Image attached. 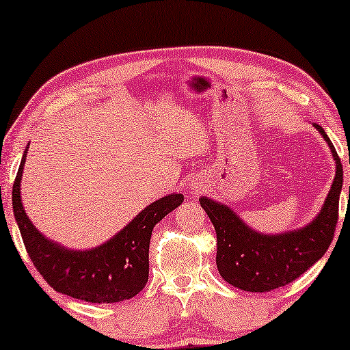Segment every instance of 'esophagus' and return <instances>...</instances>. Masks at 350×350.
<instances>
[{
	"instance_id": "34e87169",
	"label": "esophagus",
	"mask_w": 350,
	"mask_h": 350,
	"mask_svg": "<svg viewBox=\"0 0 350 350\" xmlns=\"http://www.w3.org/2000/svg\"><path fill=\"white\" fill-rule=\"evenodd\" d=\"M189 185H190V190L195 191V193H196V191H198V190H201L200 185H198V182H191V184H189Z\"/></svg>"
}]
</instances>
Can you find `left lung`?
Returning <instances> with one entry per match:
<instances>
[{
    "label": "left lung",
    "instance_id": "1",
    "mask_svg": "<svg viewBox=\"0 0 350 350\" xmlns=\"http://www.w3.org/2000/svg\"><path fill=\"white\" fill-rule=\"evenodd\" d=\"M328 142L336 161V176L321 214L304 228L284 234H260L249 228L225 204L201 196L200 204L217 233L219 273L226 282L247 292H269L284 287L306 273L332 244L339 215L342 165L321 125L314 124ZM350 195V187H349Z\"/></svg>",
    "mask_w": 350,
    "mask_h": 350
}]
</instances>
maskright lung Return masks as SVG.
Wrapping results in <instances>:
<instances>
[{
	"label": "right lung",
	"mask_w": 350,
	"mask_h": 350,
	"mask_svg": "<svg viewBox=\"0 0 350 350\" xmlns=\"http://www.w3.org/2000/svg\"><path fill=\"white\" fill-rule=\"evenodd\" d=\"M27 150L12 187L14 217L34 268L57 292L88 303H117L133 298L149 279V244L154 226L182 204L184 195L171 193L136 215L124 230L90 250H68L49 241L27 217L21 180Z\"/></svg>",
	"instance_id": "right-lung-1"
}]
</instances>
